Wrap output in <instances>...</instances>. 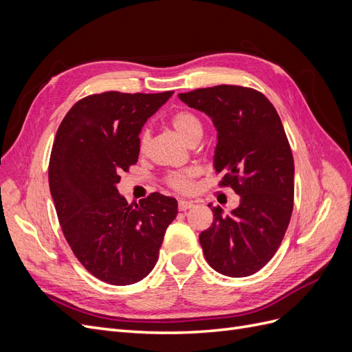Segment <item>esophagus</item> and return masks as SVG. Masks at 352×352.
Returning a JSON list of instances; mask_svg holds the SVG:
<instances>
[{
	"instance_id": "1",
	"label": "esophagus",
	"mask_w": 352,
	"mask_h": 352,
	"mask_svg": "<svg viewBox=\"0 0 352 352\" xmlns=\"http://www.w3.org/2000/svg\"><path fill=\"white\" fill-rule=\"evenodd\" d=\"M195 204L192 201H186V199H180L179 201V210L180 211H186V210H189V208H192Z\"/></svg>"
}]
</instances>
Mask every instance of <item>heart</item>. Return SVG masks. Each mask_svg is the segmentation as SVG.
Returning a JSON list of instances; mask_svg holds the SVG:
<instances>
[{
  "instance_id": "1",
  "label": "heart",
  "mask_w": 352,
  "mask_h": 352,
  "mask_svg": "<svg viewBox=\"0 0 352 352\" xmlns=\"http://www.w3.org/2000/svg\"><path fill=\"white\" fill-rule=\"evenodd\" d=\"M172 126L175 127V131L184 138V140L190 144L194 140H197L198 136L202 135V123L199 120V117L192 113V111H177L172 117ZM150 144V132H142L140 136V151L145 153L146 146ZM198 175L197 168H186L184 172L175 173L168 177V185L172 186L176 190H180V192H189L192 189L194 184L192 180Z\"/></svg>"
}]
</instances>
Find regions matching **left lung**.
Listing matches in <instances>:
<instances>
[{"label":"left lung","instance_id":"8db88e82","mask_svg":"<svg viewBox=\"0 0 352 352\" xmlns=\"http://www.w3.org/2000/svg\"><path fill=\"white\" fill-rule=\"evenodd\" d=\"M206 113L217 131L212 164L223 186L241 197L225 216L220 207L199 243L208 264L230 278L257 273L280 247L294 208V157L273 104L258 91L219 85L179 94Z\"/></svg>","mask_w":352,"mask_h":352}]
</instances>
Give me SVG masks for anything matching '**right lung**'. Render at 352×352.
Returning a JSON list of instances; mask_svg holds the SVG:
<instances>
[{"mask_svg":"<svg viewBox=\"0 0 352 352\" xmlns=\"http://www.w3.org/2000/svg\"><path fill=\"white\" fill-rule=\"evenodd\" d=\"M172 95H89L69 110L52 145L48 179L63 233L83 267L110 285L150 274L177 216L172 197L155 192L133 206L117 190L140 157L145 122Z\"/></svg>","mask_w":352,"mask_h":352,"instance_id":"add662e5","label":"right lung"}]
</instances>
